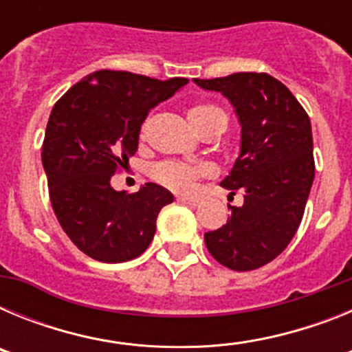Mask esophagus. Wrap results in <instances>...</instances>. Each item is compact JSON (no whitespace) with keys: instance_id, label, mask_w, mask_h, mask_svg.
<instances>
[{"instance_id":"34e87169","label":"esophagus","mask_w":352,"mask_h":352,"mask_svg":"<svg viewBox=\"0 0 352 352\" xmlns=\"http://www.w3.org/2000/svg\"><path fill=\"white\" fill-rule=\"evenodd\" d=\"M178 201H182V203L188 204V206H199V204H201V199L188 197V195H179Z\"/></svg>"}]
</instances>
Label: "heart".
I'll return each mask as SVG.
<instances>
[{"label":"heart","mask_w":352,"mask_h":352,"mask_svg":"<svg viewBox=\"0 0 352 352\" xmlns=\"http://www.w3.org/2000/svg\"><path fill=\"white\" fill-rule=\"evenodd\" d=\"M188 120H190L192 126L197 130L199 133H203L210 126L217 125L219 121L226 123L227 118L223 111L217 105L211 104H197L192 105L188 109ZM210 173L208 166H192L186 162L178 160H164L155 164L149 169V176L162 186L170 188L174 192H188L192 190V186L195 185L199 178H203Z\"/></svg>","instance_id":"1"}]
</instances>
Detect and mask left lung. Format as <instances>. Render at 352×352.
Instances as JSON below:
<instances>
[{
    "instance_id": "obj_1",
    "label": "left lung",
    "mask_w": 352,
    "mask_h": 352,
    "mask_svg": "<svg viewBox=\"0 0 352 352\" xmlns=\"http://www.w3.org/2000/svg\"><path fill=\"white\" fill-rule=\"evenodd\" d=\"M194 82L227 96L241 125V151L220 185L231 195L241 190L245 201L229 206L231 219L206 232L204 243L226 268L257 270L280 256L303 219L316 174L309 114L270 74L239 72Z\"/></svg>"
}]
</instances>
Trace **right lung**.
<instances>
[{"label":"right lung","mask_w":352,"mask_h":352,"mask_svg":"<svg viewBox=\"0 0 352 352\" xmlns=\"http://www.w3.org/2000/svg\"><path fill=\"white\" fill-rule=\"evenodd\" d=\"M188 82L123 70H98L56 102L45 129L42 164L56 219L72 243L102 263H125L148 248L158 211L173 194L146 183L125 194L111 178L135 155L148 113Z\"/></svg>","instance_id":"add662e5"}]
</instances>
